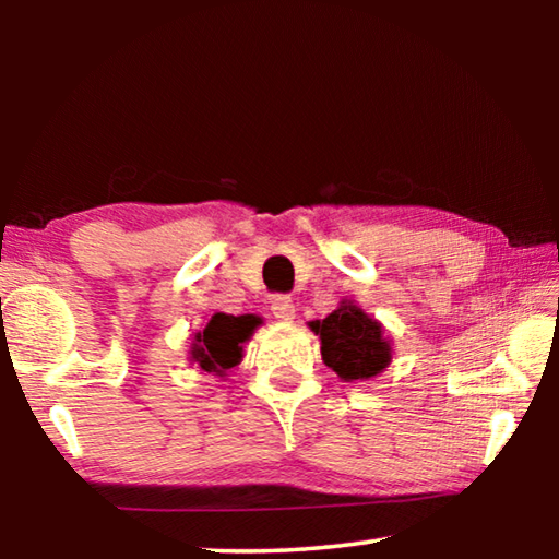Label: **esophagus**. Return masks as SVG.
I'll list each match as a JSON object with an SVG mask.
<instances>
[{
  "label": "esophagus",
  "mask_w": 559,
  "mask_h": 559,
  "mask_svg": "<svg viewBox=\"0 0 559 559\" xmlns=\"http://www.w3.org/2000/svg\"><path fill=\"white\" fill-rule=\"evenodd\" d=\"M271 313L273 318L283 320V323H288L296 316V302H293L290 296H273L271 298Z\"/></svg>",
  "instance_id": "34e87169"
}]
</instances>
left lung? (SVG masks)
<instances>
[{
    "label": "left lung",
    "instance_id": "1",
    "mask_svg": "<svg viewBox=\"0 0 559 559\" xmlns=\"http://www.w3.org/2000/svg\"><path fill=\"white\" fill-rule=\"evenodd\" d=\"M310 328L320 335L323 362L337 372L340 380H370L390 365L392 349L382 337L380 323L353 302H343L325 320L310 323Z\"/></svg>",
    "mask_w": 559,
    "mask_h": 559
}]
</instances>
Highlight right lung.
I'll return each mask as SVG.
<instances>
[{"instance_id": "1", "label": "right lung", "mask_w": 559, "mask_h": 559, "mask_svg": "<svg viewBox=\"0 0 559 559\" xmlns=\"http://www.w3.org/2000/svg\"><path fill=\"white\" fill-rule=\"evenodd\" d=\"M259 323L261 320L257 316H212L204 333L194 335L192 359L204 372H229L241 362V345L251 337Z\"/></svg>"}]
</instances>
